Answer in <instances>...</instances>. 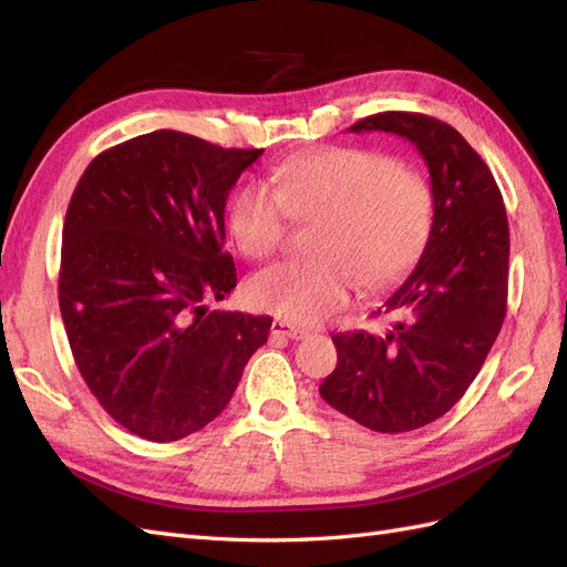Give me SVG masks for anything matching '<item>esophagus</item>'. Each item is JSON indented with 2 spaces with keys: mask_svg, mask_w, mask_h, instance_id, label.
Listing matches in <instances>:
<instances>
[{
  "mask_svg": "<svg viewBox=\"0 0 567 567\" xmlns=\"http://www.w3.org/2000/svg\"><path fill=\"white\" fill-rule=\"evenodd\" d=\"M271 336H277V338H290V340H302V338L307 336V331L300 329V326H293V323L277 319V321L271 323Z\"/></svg>",
  "mask_w": 567,
  "mask_h": 567,
  "instance_id": "esophagus-1",
  "label": "esophagus"
}]
</instances>
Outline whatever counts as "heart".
Masks as SVG:
<instances>
[{
    "label": "heart",
    "instance_id": "b5f03b06",
    "mask_svg": "<svg viewBox=\"0 0 567 567\" xmlns=\"http://www.w3.org/2000/svg\"><path fill=\"white\" fill-rule=\"evenodd\" d=\"M269 188L248 182L229 205V231L250 260L277 252L290 219L317 221L310 260L257 271L248 298L269 315L317 323L338 312L354 284L381 290L419 262L433 229V188L419 169L367 148H329L274 167Z\"/></svg>",
    "mask_w": 567,
    "mask_h": 567
}]
</instances>
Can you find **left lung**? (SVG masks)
Instances as JSON below:
<instances>
[{
  "label": "left lung",
  "mask_w": 567,
  "mask_h": 567,
  "mask_svg": "<svg viewBox=\"0 0 567 567\" xmlns=\"http://www.w3.org/2000/svg\"><path fill=\"white\" fill-rule=\"evenodd\" d=\"M414 144L431 173L433 229L416 269L379 307L383 336H333L336 371L319 394L375 433L433 423L463 398L502 331L508 296V219L489 167L442 120L388 111L350 127Z\"/></svg>",
  "instance_id": "left-lung-1"
}]
</instances>
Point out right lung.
<instances>
[{
  "label": "right lung",
  "mask_w": 567,
  "mask_h": 567,
  "mask_svg": "<svg viewBox=\"0 0 567 567\" xmlns=\"http://www.w3.org/2000/svg\"><path fill=\"white\" fill-rule=\"evenodd\" d=\"M262 148L156 130L87 165L63 221L59 307L84 383L151 442L200 431L229 404L271 319L210 310L236 288L231 186Z\"/></svg>",
  "instance_id": "right-lung-1"
}]
</instances>
